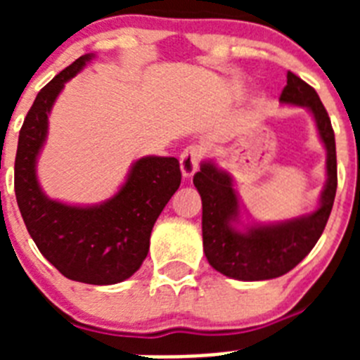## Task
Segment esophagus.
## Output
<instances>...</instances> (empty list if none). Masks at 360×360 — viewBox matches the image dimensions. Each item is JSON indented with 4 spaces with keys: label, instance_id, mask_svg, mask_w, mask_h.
<instances>
[{
    "label": "esophagus",
    "instance_id": "obj_1",
    "mask_svg": "<svg viewBox=\"0 0 360 360\" xmlns=\"http://www.w3.org/2000/svg\"><path fill=\"white\" fill-rule=\"evenodd\" d=\"M200 158H202V149L198 146H187L180 155V169L184 178H191L198 171Z\"/></svg>",
    "mask_w": 360,
    "mask_h": 360
}]
</instances>
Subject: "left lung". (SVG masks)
Segmentation results:
<instances>
[{
    "label": "left lung",
    "instance_id": "left-lung-1",
    "mask_svg": "<svg viewBox=\"0 0 360 360\" xmlns=\"http://www.w3.org/2000/svg\"><path fill=\"white\" fill-rule=\"evenodd\" d=\"M279 103L307 108L326 149V184L316 211L279 224L243 225L240 198L227 171L219 169L212 160H203L193 178L202 196L203 252L209 265L219 274L240 281L279 278L303 262L323 234L335 200V135L319 95L303 79L288 72Z\"/></svg>",
    "mask_w": 360,
    "mask_h": 360
}]
</instances>
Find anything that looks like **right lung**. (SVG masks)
<instances>
[{
	"instance_id": "right-lung-1",
	"label": "right lung",
	"mask_w": 360,
	"mask_h": 360,
	"mask_svg": "<svg viewBox=\"0 0 360 360\" xmlns=\"http://www.w3.org/2000/svg\"><path fill=\"white\" fill-rule=\"evenodd\" d=\"M81 56L37 94L19 131L14 189L34 243L65 278L115 285L131 278L148 256L153 225L182 182L174 157H142L106 202L70 205L44 195L37 158L49 135V115L66 82L94 59Z\"/></svg>"
}]
</instances>
